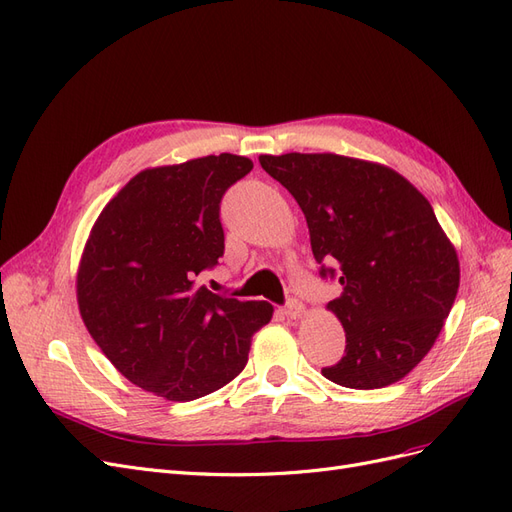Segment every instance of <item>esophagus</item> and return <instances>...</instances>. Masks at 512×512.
Here are the masks:
<instances>
[{
    "label": "esophagus",
    "instance_id": "obj_1",
    "mask_svg": "<svg viewBox=\"0 0 512 512\" xmlns=\"http://www.w3.org/2000/svg\"><path fill=\"white\" fill-rule=\"evenodd\" d=\"M284 314L288 318H299L303 314V303L299 299H288L284 305Z\"/></svg>",
    "mask_w": 512,
    "mask_h": 512
}]
</instances>
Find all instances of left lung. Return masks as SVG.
<instances>
[{"label": "left lung", "mask_w": 512, "mask_h": 512, "mask_svg": "<svg viewBox=\"0 0 512 512\" xmlns=\"http://www.w3.org/2000/svg\"><path fill=\"white\" fill-rule=\"evenodd\" d=\"M305 213L346 350L322 376L346 389H382L431 350L459 288V260L429 200L395 170L335 153L260 156Z\"/></svg>", "instance_id": "left-lung-1"}]
</instances>
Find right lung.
Returning <instances> with one entry per match:
<instances>
[{
	"label": "right lung",
	"mask_w": 512,
	"mask_h": 512,
	"mask_svg": "<svg viewBox=\"0 0 512 512\" xmlns=\"http://www.w3.org/2000/svg\"><path fill=\"white\" fill-rule=\"evenodd\" d=\"M254 168L232 153L138 173L85 245L76 294L89 335L123 376L168 401H192L241 374L267 301L222 297L196 277L224 256L220 205Z\"/></svg>",
	"instance_id": "obj_1"
}]
</instances>
